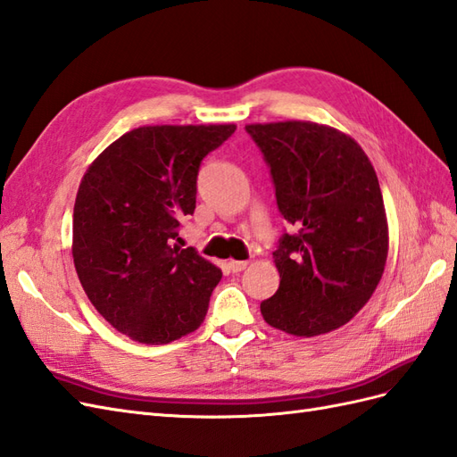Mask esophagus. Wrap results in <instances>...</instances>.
Masks as SVG:
<instances>
[{
	"mask_svg": "<svg viewBox=\"0 0 457 457\" xmlns=\"http://www.w3.org/2000/svg\"><path fill=\"white\" fill-rule=\"evenodd\" d=\"M247 264H249L247 261H229V262H228L229 270H231V272H236V274H237V272H241V270H245V268H247Z\"/></svg>",
	"mask_w": 457,
	"mask_h": 457,
	"instance_id": "1",
	"label": "esophagus"
}]
</instances>
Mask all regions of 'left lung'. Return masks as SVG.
Returning a JSON list of instances; mask_svg holds the SVG:
<instances>
[{"label": "left lung", "mask_w": 457, "mask_h": 457, "mask_svg": "<svg viewBox=\"0 0 457 457\" xmlns=\"http://www.w3.org/2000/svg\"><path fill=\"white\" fill-rule=\"evenodd\" d=\"M270 166L276 201L295 228L279 239L264 320L299 337L328 334L367 305L388 259L377 171L355 138L312 121L245 127Z\"/></svg>", "instance_id": "8db88e82"}]
</instances>
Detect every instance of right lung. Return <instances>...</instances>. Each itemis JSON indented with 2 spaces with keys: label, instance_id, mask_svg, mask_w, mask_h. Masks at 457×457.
Returning <instances> with one entry per match:
<instances>
[{
  "label": "right lung",
  "instance_id": "add662e5",
  "mask_svg": "<svg viewBox=\"0 0 457 457\" xmlns=\"http://www.w3.org/2000/svg\"><path fill=\"white\" fill-rule=\"evenodd\" d=\"M236 125H145L102 152L80 179L73 262L87 297L133 342L162 345L203 324L221 270L178 228L195 212L203 158Z\"/></svg>",
  "mask_w": 457,
  "mask_h": 457
}]
</instances>
